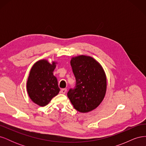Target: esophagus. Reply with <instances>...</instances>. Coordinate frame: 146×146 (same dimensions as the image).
<instances>
[{
  "instance_id": "esophagus-1",
  "label": "esophagus",
  "mask_w": 146,
  "mask_h": 146,
  "mask_svg": "<svg viewBox=\"0 0 146 146\" xmlns=\"http://www.w3.org/2000/svg\"><path fill=\"white\" fill-rule=\"evenodd\" d=\"M66 91H67V90L66 89V88H63V89H62L61 90V92L62 94H65L66 92Z\"/></svg>"
}]
</instances>
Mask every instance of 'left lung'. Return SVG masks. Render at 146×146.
<instances>
[{
    "label": "left lung",
    "mask_w": 146,
    "mask_h": 146,
    "mask_svg": "<svg viewBox=\"0 0 146 146\" xmlns=\"http://www.w3.org/2000/svg\"><path fill=\"white\" fill-rule=\"evenodd\" d=\"M70 65L76 84L68 91V98L79 112L91 111L100 105L106 93L107 78L104 70L96 60L85 55L73 57Z\"/></svg>",
    "instance_id": "left-lung-1"
}]
</instances>
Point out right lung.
<instances>
[{
	"label": "right lung",
	"mask_w": 146,
	"mask_h": 146,
	"mask_svg": "<svg viewBox=\"0 0 146 146\" xmlns=\"http://www.w3.org/2000/svg\"><path fill=\"white\" fill-rule=\"evenodd\" d=\"M56 63L46 60L35 63L30 70L27 83L29 96L35 104L41 107L47 105L60 92L56 78L53 72Z\"/></svg>",
	"instance_id": "right-lung-1"
}]
</instances>
